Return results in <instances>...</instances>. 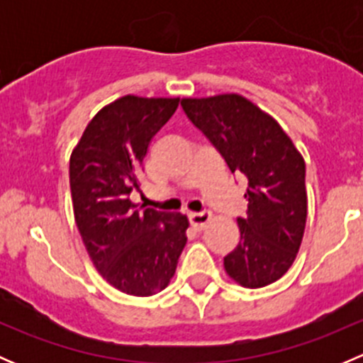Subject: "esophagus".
I'll use <instances>...</instances> for the list:
<instances>
[{
	"mask_svg": "<svg viewBox=\"0 0 363 363\" xmlns=\"http://www.w3.org/2000/svg\"><path fill=\"white\" fill-rule=\"evenodd\" d=\"M208 221H211V212H195V214H189V223L196 230L205 228V225Z\"/></svg>",
	"mask_w": 363,
	"mask_h": 363,
	"instance_id": "34e87169",
	"label": "esophagus"
}]
</instances>
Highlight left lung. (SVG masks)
Segmentation results:
<instances>
[{
	"instance_id": "8db88e82",
	"label": "left lung",
	"mask_w": 363,
	"mask_h": 363,
	"mask_svg": "<svg viewBox=\"0 0 363 363\" xmlns=\"http://www.w3.org/2000/svg\"><path fill=\"white\" fill-rule=\"evenodd\" d=\"M186 116L211 140L230 172L247 181L240 240L225 270L244 288L281 279L302 244L307 219L306 163L274 117L240 94L184 98Z\"/></svg>"
}]
</instances>
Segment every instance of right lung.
<instances>
[{
  "mask_svg": "<svg viewBox=\"0 0 363 363\" xmlns=\"http://www.w3.org/2000/svg\"><path fill=\"white\" fill-rule=\"evenodd\" d=\"M179 98H119L101 108L69 156L73 214L89 258L113 288L151 296L164 290L186 246L181 212L144 208L130 200L152 137Z\"/></svg>",
  "mask_w": 363,
  "mask_h": 363,
  "instance_id": "1",
  "label": "right lung"
}]
</instances>
